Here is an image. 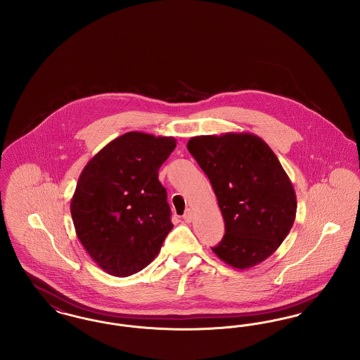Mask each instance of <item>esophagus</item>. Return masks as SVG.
Segmentation results:
<instances>
[{"label": "esophagus", "mask_w": 360, "mask_h": 360, "mask_svg": "<svg viewBox=\"0 0 360 360\" xmlns=\"http://www.w3.org/2000/svg\"><path fill=\"white\" fill-rule=\"evenodd\" d=\"M193 217H194L193 210H191V209H186V212H185V214H184V220H185L186 223H191Z\"/></svg>", "instance_id": "esophagus-1"}]
</instances>
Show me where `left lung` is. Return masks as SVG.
Instances as JSON below:
<instances>
[{"label": "left lung", "mask_w": 360, "mask_h": 360, "mask_svg": "<svg viewBox=\"0 0 360 360\" xmlns=\"http://www.w3.org/2000/svg\"><path fill=\"white\" fill-rule=\"evenodd\" d=\"M188 150L217 197L225 235L212 251L245 270L271 257L290 232L297 197L269 144L250 132L191 137Z\"/></svg>", "instance_id": "left-lung-1"}]
</instances>
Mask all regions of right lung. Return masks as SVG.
<instances>
[{"label":"right lung","mask_w":360,"mask_h":360,"mask_svg":"<svg viewBox=\"0 0 360 360\" xmlns=\"http://www.w3.org/2000/svg\"><path fill=\"white\" fill-rule=\"evenodd\" d=\"M176 146L172 136L127 132L94 155L70 202L75 232L90 257L113 276L141 271L158 257L172 225L158 170Z\"/></svg>","instance_id":"add662e5"}]
</instances>
